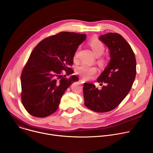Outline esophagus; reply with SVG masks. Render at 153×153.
Here are the masks:
<instances>
[{"label":"esophagus","mask_w":153,"mask_h":153,"mask_svg":"<svg viewBox=\"0 0 153 153\" xmlns=\"http://www.w3.org/2000/svg\"><path fill=\"white\" fill-rule=\"evenodd\" d=\"M80 83H84L85 82V80H84V79H80Z\"/></svg>","instance_id":"1"}]
</instances>
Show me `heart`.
I'll return each instance as SVG.
<instances>
[{
  "instance_id": "heart-1",
  "label": "heart",
  "mask_w": 153,
  "mask_h": 153,
  "mask_svg": "<svg viewBox=\"0 0 153 153\" xmlns=\"http://www.w3.org/2000/svg\"><path fill=\"white\" fill-rule=\"evenodd\" d=\"M89 45L93 51L94 53L96 56H101L105 51V46L103 44V43L97 39H93L89 41ZM79 49L76 51L74 59H76L78 56ZM99 64L100 66H103L105 64V61L104 59H100L99 60ZM97 71V69L96 67L93 66H91L88 64L82 63L80 66L77 67L76 68V72L77 74L81 75L85 79H89L93 74L96 73Z\"/></svg>"
}]
</instances>
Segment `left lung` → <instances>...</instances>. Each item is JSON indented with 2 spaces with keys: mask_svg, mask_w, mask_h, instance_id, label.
I'll return each instance as SVG.
<instances>
[{
  "mask_svg": "<svg viewBox=\"0 0 153 153\" xmlns=\"http://www.w3.org/2000/svg\"><path fill=\"white\" fill-rule=\"evenodd\" d=\"M110 50V60L97 78L101 90L94 84H83L85 105L97 113H106L116 108L131 88L136 75L134 53L125 39L119 34L109 33L99 37Z\"/></svg>",
  "mask_w": 153,
  "mask_h": 153,
  "instance_id": "8db88e82",
  "label": "left lung"
}]
</instances>
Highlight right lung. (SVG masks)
<instances>
[{
	"label": "right lung",
	"mask_w": 153,
	"mask_h": 153,
	"mask_svg": "<svg viewBox=\"0 0 153 153\" xmlns=\"http://www.w3.org/2000/svg\"><path fill=\"white\" fill-rule=\"evenodd\" d=\"M85 39L84 34L61 32L43 39L33 50L20 79L22 102L30 114L45 117L57 110L65 91L79 80L76 75L64 77L62 71L73 73L68 67Z\"/></svg>",
	"instance_id": "obj_1"
}]
</instances>
